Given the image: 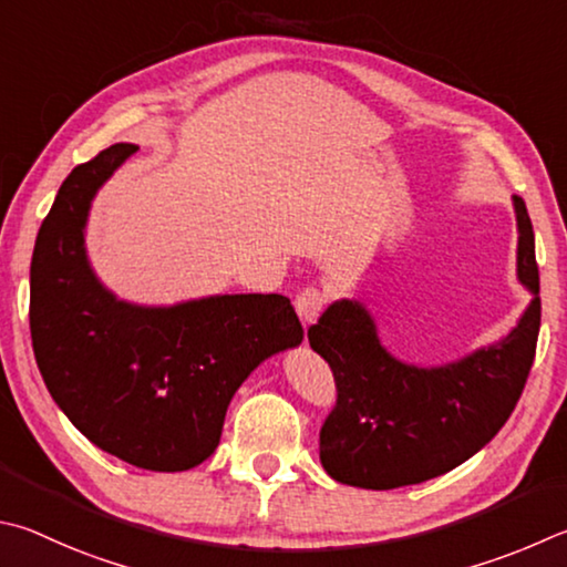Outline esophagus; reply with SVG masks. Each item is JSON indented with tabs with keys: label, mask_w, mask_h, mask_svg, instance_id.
I'll return each mask as SVG.
<instances>
[{
	"label": "esophagus",
	"mask_w": 567,
	"mask_h": 567,
	"mask_svg": "<svg viewBox=\"0 0 567 567\" xmlns=\"http://www.w3.org/2000/svg\"><path fill=\"white\" fill-rule=\"evenodd\" d=\"M324 305L327 297L322 290H317V287H305V290L295 297V310L305 324L317 322V317L322 315Z\"/></svg>",
	"instance_id": "1"
}]
</instances>
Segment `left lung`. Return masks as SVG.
<instances>
[{
    "mask_svg": "<svg viewBox=\"0 0 567 567\" xmlns=\"http://www.w3.org/2000/svg\"><path fill=\"white\" fill-rule=\"evenodd\" d=\"M518 280L533 295L511 332L444 367L399 362L357 300L329 305L307 329L334 374L337 406L319 431V461L339 483L411 486L461 466L506 424L530 374L540 329V277L526 203L513 195Z\"/></svg>",
    "mask_w": 567,
    "mask_h": 567,
    "instance_id": "left-lung-1",
    "label": "left lung"
}]
</instances>
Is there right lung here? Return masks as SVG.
I'll list each match as a JSON object with an SVG mask.
<instances>
[{
  "label": "right lung",
  "mask_w": 567,
  "mask_h": 567,
  "mask_svg": "<svg viewBox=\"0 0 567 567\" xmlns=\"http://www.w3.org/2000/svg\"><path fill=\"white\" fill-rule=\"evenodd\" d=\"M136 148L116 143L61 183L37 235L29 327L39 372L71 424L131 466L173 473L218 449L235 391L305 332L282 295L143 307L101 285L84 245L91 200Z\"/></svg>",
  "instance_id": "1"
}]
</instances>
